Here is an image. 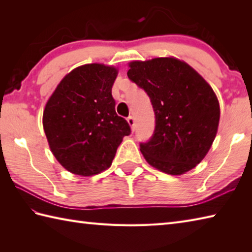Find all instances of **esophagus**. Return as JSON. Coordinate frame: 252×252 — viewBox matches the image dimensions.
Wrapping results in <instances>:
<instances>
[{"instance_id": "obj_1", "label": "esophagus", "mask_w": 252, "mask_h": 252, "mask_svg": "<svg viewBox=\"0 0 252 252\" xmlns=\"http://www.w3.org/2000/svg\"><path fill=\"white\" fill-rule=\"evenodd\" d=\"M126 120H127V123H129V125H130L132 131L134 132L135 131V120H134V117L129 116V117H127Z\"/></svg>"}]
</instances>
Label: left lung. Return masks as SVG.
Masks as SVG:
<instances>
[{
  "instance_id": "1",
  "label": "left lung",
  "mask_w": 252,
  "mask_h": 252,
  "mask_svg": "<svg viewBox=\"0 0 252 252\" xmlns=\"http://www.w3.org/2000/svg\"><path fill=\"white\" fill-rule=\"evenodd\" d=\"M127 77L151 98L156 126L141 143L146 161L180 175L195 168L215 141L220 105L216 93L195 69L174 57L131 62Z\"/></svg>"
}]
</instances>
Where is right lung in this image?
<instances>
[{
    "instance_id": "add662e5",
    "label": "right lung",
    "mask_w": 252,
    "mask_h": 252,
    "mask_svg": "<svg viewBox=\"0 0 252 252\" xmlns=\"http://www.w3.org/2000/svg\"><path fill=\"white\" fill-rule=\"evenodd\" d=\"M115 67L80 66L65 76L47 100L43 127L57 161L73 174L91 176L108 169L122 138L130 135L127 121L116 114L111 88Z\"/></svg>"
}]
</instances>
